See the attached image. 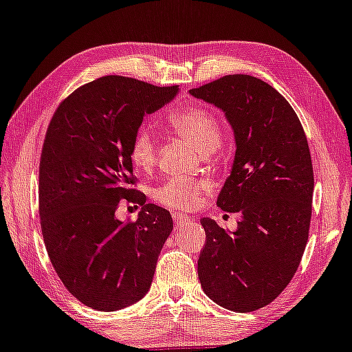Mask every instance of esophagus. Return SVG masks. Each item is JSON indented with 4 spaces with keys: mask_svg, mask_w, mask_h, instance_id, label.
Wrapping results in <instances>:
<instances>
[{
    "mask_svg": "<svg viewBox=\"0 0 352 352\" xmlns=\"http://www.w3.org/2000/svg\"><path fill=\"white\" fill-rule=\"evenodd\" d=\"M172 217H173V222H175V226H177V228H184V226L193 224V221H191L188 216L179 214V212H175V214H173Z\"/></svg>",
    "mask_w": 352,
    "mask_h": 352,
    "instance_id": "1",
    "label": "esophagus"
}]
</instances>
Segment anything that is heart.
<instances>
[{
	"mask_svg": "<svg viewBox=\"0 0 352 352\" xmlns=\"http://www.w3.org/2000/svg\"><path fill=\"white\" fill-rule=\"evenodd\" d=\"M168 126L185 138L204 155L212 154L222 143V126L214 112L199 104L184 105L167 117ZM131 161L141 170L157 162V140L154 133L138 130L130 148ZM206 184L201 180L172 177L153 191L155 201L168 209H191L198 203Z\"/></svg>",
	"mask_w": 352,
	"mask_h": 352,
	"instance_id": "obj_1",
	"label": "heart"
}]
</instances>
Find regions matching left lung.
<instances>
[{
    "mask_svg": "<svg viewBox=\"0 0 352 352\" xmlns=\"http://www.w3.org/2000/svg\"><path fill=\"white\" fill-rule=\"evenodd\" d=\"M190 94L232 124L235 161L216 204L242 216L235 232L201 219L199 283L224 309L253 312L281 294L304 255L314 197L309 143L291 104L255 76L228 74Z\"/></svg>",
    "mask_w": 352,
    "mask_h": 352,
    "instance_id": "8db88e82",
    "label": "left lung"
}]
</instances>
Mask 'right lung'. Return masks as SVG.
<instances>
[{
    "label": "right lung",
    "instance_id": "right-lung-1",
    "mask_svg": "<svg viewBox=\"0 0 352 352\" xmlns=\"http://www.w3.org/2000/svg\"><path fill=\"white\" fill-rule=\"evenodd\" d=\"M177 91L104 76L71 92L47 128L38 168L43 242L58 278L91 309L113 312L135 304L153 283L173 222L135 188L130 148L144 113ZM122 199L142 206L136 221L114 217Z\"/></svg>",
    "mask_w": 352,
    "mask_h": 352
}]
</instances>
